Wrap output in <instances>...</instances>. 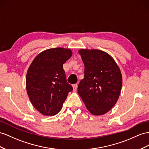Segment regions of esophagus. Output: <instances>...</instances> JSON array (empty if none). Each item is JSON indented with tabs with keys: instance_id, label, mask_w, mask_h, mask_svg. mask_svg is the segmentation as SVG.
I'll return each mask as SVG.
<instances>
[{
	"instance_id": "obj_1",
	"label": "esophagus",
	"mask_w": 149,
	"mask_h": 149,
	"mask_svg": "<svg viewBox=\"0 0 149 149\" xmlns=\"http://www.w3.org/2000/svg\"><path fill=\"white\" fill-rule=\"evenodd\" d=\"M72 87H73V91H76L77 89V84H74L72 85Z\"/></svg>"
}]
</instances>
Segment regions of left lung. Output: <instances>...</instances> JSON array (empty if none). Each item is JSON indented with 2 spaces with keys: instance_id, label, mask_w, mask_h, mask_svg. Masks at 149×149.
<instances>
[{
  "instance_id": "1",
  "label": "left lung",
  "mask_w": 149,
  "mask_h": 149,
  "mask_svg": "<svg viewBox=\"0 0 149 149\" xmlns=\"http://www.w3.org/2000/svg\"><path fill=\"white\" fill-rule=\"evenodd\" d=\"M79 53L85 68L78 94L91 114L102 115L111 110L119 98L122 86L120 69L113 57L103 51L81 49Z\"/></svg>"
}]
</instances>
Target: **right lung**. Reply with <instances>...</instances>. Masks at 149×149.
Here are the masks:
<instances>
[{
    "label": "right lung",
    "mask_w": 149,
    "mask_h": 149,
    "mask_svg": "<svg viewBox=\"0 0 149 149\" xmlns=\"http://www.w3.org/2000/svg\"><path fill=\"white\" fill-rule=\"evenodd\" d=\"M72 55L70 49L55 48L39 53L30 65L26 87L33 106L46 116H53L62 108L73 90L67 82L63 64Z\"/></svg>",
    "instance_id": "obj_1"
}]
</instances>
